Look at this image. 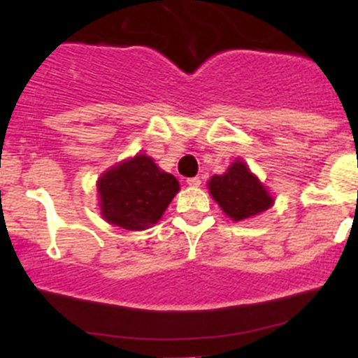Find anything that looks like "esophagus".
Returning <instances> with one entry per match:
<instances>
[{
    "label": "esophagus",
    "mask_w": 358,
    "mask_h": 358,
    "mask_svg": "<svg viewBox=\"0 0 358 358\" xmlns=\"http://www.w3.org/2000/svg\"><path fill=\"white\" fill-rule=\"evenodd\" d=\"M187 183H189L190 187H201L202 180H201V176H192V178L187 180Z\"/></svg>",
    "instance_id": "1"
}]
</instances>
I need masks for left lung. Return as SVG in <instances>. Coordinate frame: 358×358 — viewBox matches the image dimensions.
Returning <instances> with one entry per match:
<instances>
[{"label":"left lung","instance_id":"8db88e82","mask_svg":"<svg viewBox=\"0 0 358 358\" xmlns=\"http://www.w3.org/2000/svg\"><path fill=\"white\" fill-rule=\"evenodd\" d=\"M209 194L233 221H243L268 210L273 197L243 161L236 159L224 175H214L208 182Z\"/></svg>","mask_w":358,"mask_h":358}]
</instances>
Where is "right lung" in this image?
Listing matches in <instances>:
<instances>
[{
	"mask_svg": "<svg viewBox=\"0 0 358 358\" xmlns=\"http://www.w3.org/2000/svg\"><path fill=\"white\" fill-rule=\"evenodd\" d=\"M178 190V180L144 154L116 164L97 180L103 217L131 231L156 224Z\"/></svg>",
	"mask_w": 358,
	"mask_h": 358,
	"instance_id": "obj_1",
	"label": "right lung"
}]
</instances>
